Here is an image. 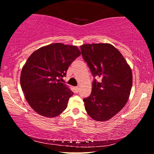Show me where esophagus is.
I'll list each match as a JSON object with an SVG mask.
<instances>
[{"label":"esophagus","instance_id":"34e87169","mask_svg":"<svg viewBox=\"0 0 154 154\" xmlns=\"http://www.w3.org/2000/svg\"><path fill=\"white\" fill-rule=\"evenodd\" d=\"M75 89H76V91H77V92L78 91H79V86L75 87Z\"/></svg>","mask_w":154,"mask_h":154}]
</instances>
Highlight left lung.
<instances>
[{"label":"left lung","mask_w":154,"mask_h":154,"mask_svg":"<svg viewBox=\"0 0 154 154\" xmlns=\"http://www.w3.org/2000/svg\"><path fill=\"white\" fill-rule=\"evenodd\" d=\"M80 48L94 77L91 94L83 99L85 111L96 121L109 120L128 100L132 85L131 69L118 49L111 44H85ZM96 77L101 78L100 82Z\"/></svg>","instance_id":"1"}]
</instances>
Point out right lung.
Instances as JSON below:
<instances>
[{
    "label": "right lung",
    "instance_id": "add662e5",
    "mask_svg": "<svg viewBox=\"0 0 154 154\" xmlns=\"http://www.w3.org/2000/svg\"><path fill=\"white\" fill-rule=\"evenodd\" d=\"M80 55L77 46L62 43L42 47L31 54L22 68L20 84L34 111L54 118L66 109L73 92L60 79Z\"/></svg>",
    "mask_w": 154,
    "mask_h": 154
}]
</instances>
